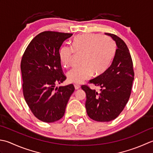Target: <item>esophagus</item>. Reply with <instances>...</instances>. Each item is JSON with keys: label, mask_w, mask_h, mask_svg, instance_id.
Here are the masks:
<instances>
[{"label": "esophagus", "mask_w": 153, "mask_h": 153, "mask_svg": "<svg viewBox=\"0 0 153 153\" xmlns=\"http://www.w3.org/2000/svg\"><path fill=\"white\" fill-rule=\"evenodd\" d=\"M74 88H75V90H78L80 88V86L79 85H74Z\"/></svg>", "instance_id": "esophagus-1"}]
</instances>
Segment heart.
Here are the masks:
<instances>
[{"mask_svg": "<svg viewBox=\"0 0 153 153\" xmlns=\"http://www.w3.org/2000/svg\"><path fill=\"white\" fill-rule=\"evenodd\" d=\"M116 43L110 37L100 34L85 33L77 36L72 42V48L62 46L59 52V59L65 67L70 66L73 53H82V66L68 71L69 82L80 84L92 76L105 73L110 66L116 53Z\"/></svg>", "mask_w": 153, "mask_h": 153, "instance_id": "1", "label": "heart"}]
</instances>
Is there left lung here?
<instances>
[{"label":"left lung","mask_w":153,"mask_h":153,"mask_svg":"<svg viewBox=\"0 0 153 153\" xmlns=\"http://www.w3.org/2000/svg\"><path fill=\"white\" fill-rule=\"evenodd\" d=\"M105 34L116 42L117 49L107 71L89 81L100 87V92L86 85L81 86L86 92L87 114L93 120L100 122L116 119L123 111L130 97L134 80L132 59L126 43L114 34Z\"/></svg>","instance_id":"left-lung-1"}]
</instances>
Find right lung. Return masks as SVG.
Here are the masks:
<instances>
[{"label": "right lung", "mask_w": 153, "mask_h": 153, "mask_svg": "<svg viewBox=\"0 0 153 153\" xmlns=\"http://www.w3.org/2000/svg\"><path fill=\"white\" fill-rule=\"evenodd\" d=\"M73 33L47 31L39 33L27 45L22 58L23 94L37 119L52 123L63 117L74 87H56L66 79L59 52Z\"/></svg>", "instance_id": "1"}]
</instances>
